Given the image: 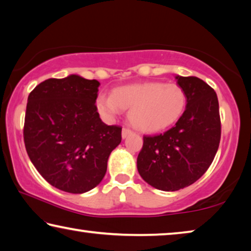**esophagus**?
Instances as JSON below:
<instances>
[{"label": "esophagus", "mask_w": 251, "mask_h": 251, "mask_svg": "<svg viewBox=\"0 0 251 251\" xmlns=\"http://www.w3.org/2000/svg\"><path fill=\"white\" fill-rule=\"evenodd\" d=\"M130 134H132V130H130L129 128H126V127L123 128V130H122V137L123 138H126Z\"/></svg>", "instance_id": "34e87169"}]
</instances>
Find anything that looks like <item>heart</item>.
I'll return each instance as SVG.
<instances>
[{
  "label": "heart",
  "instance_id": "heart-1",
  "mask_svg": "<svg viewBox=\"0 0 251 251\" xmlns=\"http://www.w3.org/2000/svg\"><path fill=\"white\" fill-rule=\"evenodd\" d=\"M186 106L184 89L176 83L146 81L117 87L111 95L99 94L96 108L106 121H113L128 110V119L135 128L144 133L166 129L181 118Z\"/></svg>",
  "mask_w": 251,
  "mask_h": 251
}]
</instances>
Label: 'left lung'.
<instances>
[{"label":"left lung","instance_id":"obj_1","mask_svg":"<svg viewBox=\"0 0 251 251\" xmlns=\"http://www.w3.org/2000/svg\"><path fill=\"white\" fill-rule=\"evenodd\" d=\"M186 95V108L172 128L144 136L137 156L143 180L162 191L193 184L211 165L221 137L216 91L198 77L176 75Z\"/></svg>","mask_w":251,"mask_h":251}]
</instances>
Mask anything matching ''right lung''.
Segmentation results:
<instances>
[{
	"label": "right lung",
	"instance_id": "right-lung-1",
	"mask_svg": "<svg viewBox=\"0 0 251 251\" xmlns=\"http://www.w3.org/2000/svg\"><path fill=\"white\" fill-rule=\"evenodd\" d=\"M97 80L77 75L42 81L27 97L23 137L42 177L69 193H85L104 178L107 161L122 142V127L101 122Z\"/></svg>",
	"mask_w": 251,
	"mask_h": 251
}]
</instances>
